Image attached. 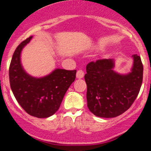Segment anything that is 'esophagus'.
<instances>
[{
  "label": "esophagus",
  "instance_id": "34e87169",
  "mask_svg": "<svg viewBox=\"0 0 151 151\" xmlns=\"http://www.w3.org/2000/svg\"><path fill=\"white\" fill-rule=\"evenodd\" d=\"M85 76V73L82 70H78L76 73V78H82Z\"/></svg>",
  "mask_w": 151,
  "mask_h": 151
}]
</instances>
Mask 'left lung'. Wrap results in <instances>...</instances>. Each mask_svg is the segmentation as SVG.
<instances>
[{
	"mask_svg": "<svg viewBox=\"0 0 151 151\" xmlns=\"http://www.w3.org/2000/svg\"><path fill=\"white\" fill-rule=\"evenodd\" d=\"M130 73L120 74L113 70V59L98 60L86 66L85 80L87 85V102L89 110L102 118L121 115L132 106L138 96L143 80L141 57L132 55Z\"/></svg>",
	"mask_w": 151,
	"mask_h": 151,
	"instance_id": "left-lung-1",
	"label": "left lung"
}]
</instances>
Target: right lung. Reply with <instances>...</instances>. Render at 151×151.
Here are the masks:
<instances>
[{
	"instance_id": "add662e5",
	"label": "right lung",
	"mask_w": 151,
	"mask_h": 151,
	"mask_svg": "<svg viewBox=\"0 0 151 151\" xmlns=\"http://www.w3.org/2000/svg\"><path fill=\"white\" fill-rule=\"evenodd\" d=\"M32 38L31 36L13 53L9 69L13 95L29 115L47 118L58 110L66 91L76 79V70L56 69L46 76L36 78L28 74L21 63V52Z\"/></svg>"
}]
</instances>
